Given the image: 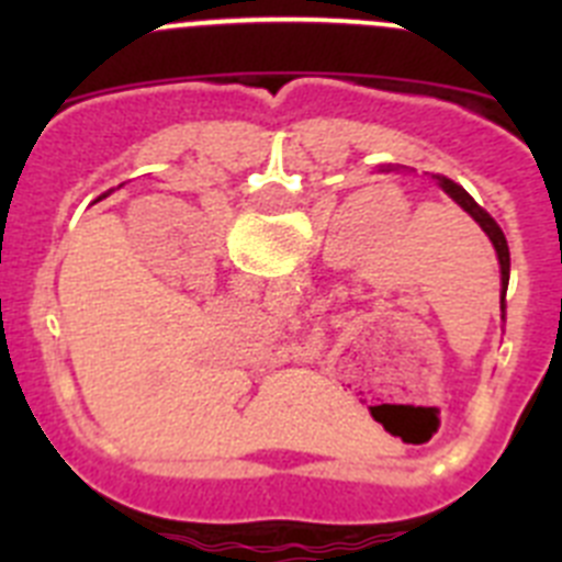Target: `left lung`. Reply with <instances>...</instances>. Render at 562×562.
I'll use <instances>...</instances> for the list:
<instances>
[{"instance_id":"left-lung-1","label":"left lung","mask_w":562,"mask_h":562,"mask_svg":"<svg viewBox=\"0 0 562 562\" xmlns=\"http://www.w3.org/2000/svg\"><path fill=\"white\" fill-rule=\"evenodd\" d=\"M434 180H436V186H439L441 191L448 193L450 200L461 207V211L470 213V220H473L475 225L486 233V238L493 241L495 256H498V267H501V317H504L506 286H509V245H506L504 231H501L498 222H495L493 216H490V213H486L484 207H481L479 202H475L473 196H470V193L459 186V182H453L450 177H441V173H434Z\"/></svg>"}]
</instances>
